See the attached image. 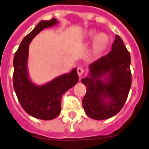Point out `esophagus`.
Here are the masks:
<instances>
[{
    "label": "esophagus",
    "instance_id": "obj_1",
    "mask_svg": "<svg viewBox=\"0 0 149 149\" xmlns=\"http://www.w3.org/2000/svg\"><path fill=\"white\" fill-rule=\"evenodd\" d=\"M84 72H85V70L82 67H78L77 68V74L79 77L83 76Z\"/></svg>",
    "mask_w": 149,
    "mask_h": 149
}]
</instances>
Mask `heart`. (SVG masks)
I'll use <instances>...</instances> for the list:
<instances>
[{"instance_id":"obj_1","label":"heart","mask_w":149,"mask_h":149,"mask_svg":"<svg viewBox=\"0 0 149 149\" xmlns=\"http://www.w3.org/2000/svg\"><path fill=\"white\" fill-rule=\"evenodd\" d=\"M84 38L87 40L94 39L93 50L96 54L103 52L108 46L109 42V38L106 34L100 33L97 35L96 31L94 29H91L85 32L84 35Z\"/></svg>"}]
</instances>
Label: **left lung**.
<instances>
[{"label":"left lung","instance_id":"obj_1","mask_svg":"<svg viewBox=\"0 0 149 149\" xmlns=\"http://www.w3.org/2000/svg\"><path fill=\"white\" fill-rule=\"evenodd\" d=\"M130 55L119 35L110 51L90 65V77L83 78L86 87L82 99L85 112L97 120L113 117L124 107L132 82ZM107 74L109 78L101 77Z\"/></svg>","mask_w":149,"mask_h":149}]
</instances>
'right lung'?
Wrapping results in <instances>:
<instances>
[{
  "label": "right lung",
  "mask_w": 149,
  "mask_h": 149,
  "mask_svg": "<svg viewBox=\"0 0 149 149\" xmlns=\"http://www.w3.org/2000/svg\"><path fill=\"white\" fill-rule=\"evenodd\" d=\"M56 23L55 18L49 21H41L30 33L24 37L14 58L13 84L17 98L28 114L43 120H53L58 117L61 112V98L63 93L74 86L79 79L76 69L42 86L34 85L28 77L26 61L29 44L44 28Z\"/></svg>",
  "instance_id": "obj_1"
}]
</instances>
